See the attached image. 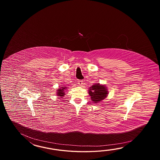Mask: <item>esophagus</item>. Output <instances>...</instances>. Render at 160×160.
Here are the masks:
<instances>
[{"mask_svg": "<svg viewBox=\"0 0 160 160\" xmlns=\"http://www.w3.org/2000/svg\"><path fill=\"white\" fill-rule=\"evenodd\" d=\"M83 81L82 80H78V84L79 86H81L82 84H83Z\"/></svg>", "mask_w": 160, "mask_h": 160, "instance_id": "34e87169", "label": "esophagus"}]
</instances>
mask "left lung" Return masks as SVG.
<instances>
[{"label": "left lung", "mask_w": 160, "mask_h": 160, "mask_svg": "<svg viewBox=\"0 0 160 160\" xmlns=\"http://www.w3.org/2000/svg\"><path fill=\"white\" fill-rule=\"evenodd\" d=\"M108 94V91L104 85L97 83L92 85L88 90V94L91 97L93 103H97L105 98Z\"/></svg>", "instance_id": "1"}]
</instances>
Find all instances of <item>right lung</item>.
Instances as JSON below:
<instances>
[{
  "label": "right lung",
  "instance_id": "obj_1",
  "mask_svg": "<svg viewBox=\"0 0 160 160\" xmlns=\"http://www.w3.org/2000/svg\"><path fill=\"white\" fill-rule=\"evenodd\" d=\"M66 88H66V87H62L61 88H59V89H58V90L57 91V95L59 97H60L61 98H63L62 97L63 96H65V90H66Z\"/></svg>",
  "mask_w": 160,
  "mask_h": 160
}]
</instances>
